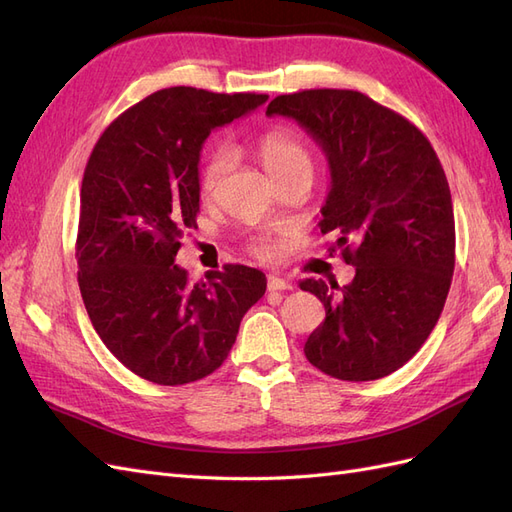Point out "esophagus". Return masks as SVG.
Instances as JSON below:
<instances>
[{"mask_svg": "<svg viewBox=\"0 0 512 512\" xmlns=\"http://www.w3.org/2000/svg\"><path fill=\"white\" fill-rule=\"evenodd\" d=\"M267 288H269L271 292H275V290H288V288H292V286H290L286 280H282L280 275H269Z\"/></svg>", "mask_w": 512, "mask_h": 512, "instance_id": "obj_1", "label": "esophagus"}]
</instances>
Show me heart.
I'll return each instance as SVG.
<instances>
[{
    "label": "heart",
    "mask_w": 512,
    "mask_h": 512,
    "mask_svg": "<svg viewBox=\"0 0 512 512\" xmlns=\"http://www.w3.org/2000/svg\"><path fill=\"white\" fill-rule=\"evenodd\" d=\"M258 156L262 166L267 168L273 181L282 179L290 173H297V170H312V158H309V151L301 143L297 134L288 130H269L267 134L260 136L258 141ZM230 168V151L228 149H215L207 164L200 170V194L213 196L218 190L220 181L228 173ZM262 256H267V247H260L258 250Z\"/></svg>",
    "instance_id": "1"
}]
</instances>
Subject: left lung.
I'll return each instance as SVG.
<instances>
[{
    "instance_id": "left-lung-1",
    "label": "left lung",
    "mask_w": 512,
    "mask_h": 512,
    "mask_svg": "<svg viewBox=\"0 0 512 512\" xmlns=\"http://www.w3.org/2000/svg\"><path fill=\"white\" fill-rule=\"evenodd\" d=\"M267 115L297 121L327 156L318 226L337 232L356 269L342 288L301 282L327 312L307 337V361L337 380L389 376L425 344L451 288L455 215L444 168L421 130L361 91L277 96Z\"/></svg>"
}]
</instances>
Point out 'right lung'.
I'll return each mask as SVG.
<instances>
[{
    "mask_svg": "<svg viewBox=\"0 0 512 512\" xmlns=\"http://www.w3.org/2000/svg\"><path fill=\"white\" fill-rule=\"evenodd\" d=\"M267 100L162 89L119 115L91 151L76 237L81 297L104 346L149 382L213 374L267 290L252 267L226 265L190 284L175 265L183 232L196 228L203 143Z\"/></svg>",
    "mask_w": 512,
    "mask_h": 512,
    "instance_id": "add662e5",
    "label": "right lung"
}]
</instances>
